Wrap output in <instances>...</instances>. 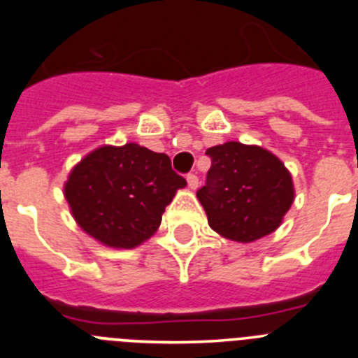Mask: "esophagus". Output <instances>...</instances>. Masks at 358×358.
Here are the masks:
<instances>
[{
    "mask_svg": "<svg viewBox=\"0 0 358 358\" xmlns=\"http://www.w3.org/2000/svg\"><path fill=\"white\" fill-rule=\"evenodd\" d=\"M186 181H188V188L189 189H197L199 188V177L195 173H188L186 176Z\"/></svg>",
    "mask_w": 358,
    "mask_h": 358,
    "instance_id": "34e87169",
    "label": "esophagus"
}]
</instances>
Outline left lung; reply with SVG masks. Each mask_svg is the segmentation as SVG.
I'll return each mask as SVG.
<instances>
[{"instance_id": "left-lung-1", "label": "left lung", "mask_w": 358, "mask_h": 358, "mask_svg": "<svg viewBox=\"0 0 358 358\" xmlns=\"http://www.w3.org/2000/svg\"><path fill=\"white\" fill-rule=\"evenodd\" d=\"M206 185L197 192L211 229L235 242L273 233L294 201L285 164L260 147L229 141L206 150Z\"/></svg>"}]
</instances>
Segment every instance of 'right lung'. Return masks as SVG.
<instances>
[{
    "label": "right lung",
    "instance_id": "1",
    "mask_svg": "<svg viewBox=\"0 0 358 358\" xmlns=\"http://www.w3.org/2000/svg\"><path fill=\"white\" fill-rule=\"evenodd\" d=\"M186 179L166 154L136 143L91 152L69 173L64 194L78 226L109 248L150 238Z\"/></svg>",
    "mask_w": 358,
    "mask_h": 358
}]
</instances>
